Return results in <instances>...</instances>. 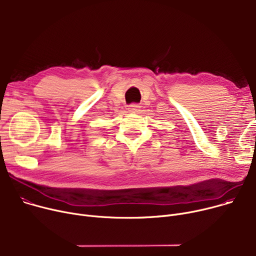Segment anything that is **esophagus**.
I'll return each mask as SVG.
<instances>
[{
  "label": "esophagus",
  "mask_w": 256,
  "mask_h": 256,
  "mask_svg": "<svg viewBox=\"0 0 256 256\" xmlns=\"http://www.w3.org/2000/svg\"><path fill=\"white\" fill-rule=\"evenodd\" d=\"M138 109H140V106H138V104H130V105L128 106V111H130V112H132V113L138 112Z\"/></svg>",
  "instance_id": "34e87169"
}]
</instances>
